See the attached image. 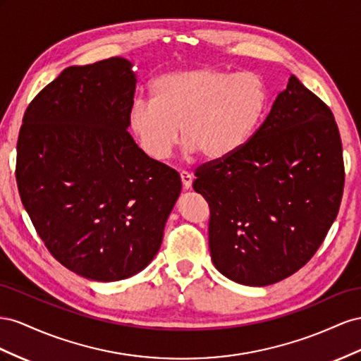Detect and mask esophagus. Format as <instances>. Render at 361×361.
I'll list each match as a JSON object with an SVG mask.
<instances>
[{"label": "esophagus", "instance_id": "esophagus-1", "mask_svg": "<svg viewBox=\"0 0 361 361\" xmlns=\"http://www.w3.org/2000/svg\"><path fill=\"white\" fill-rule=\"evenodd\" d=\"M180 177H181L183 188L184 189H190L192 188V181H193L192 175L189 172H186V171H183V172H180Z\"/></svg>", "mask_w": 361, "mask_h": 361}]
</instances>
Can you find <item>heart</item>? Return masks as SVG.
Masks as SVG:
<instances>
[{"instance_id": "b5f03b06", "label": "heart", "mask_w": 361, "mask_h": 361, "mask_svg": "<svg viewBox=\"0 0 361 361\" xmlns=\"http://www.w3.org/2000/svg\"><path fill=\"white\" fill-rule=\"evenodd\" d=\"M151 102L137 101L128 127L140 149L166 160L183 140L190 152L219 161L250 142L264 115L267 89L254 72L198 68L169 72L151 85Z\"/></svg>"}]
</instances>
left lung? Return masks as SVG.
Wrapping results in <instances>:
<instances>
[{
	"mask_svg": "<svg viewBox=\"0 0 361 361\" xmlns=\"http://www.w3.org/2000/svg\"><path fill=\"white\" fill-rule=\"evenodd\" d=\"M213 264L245 286L284 280L312 259L341 207L345 166L333 111L295 75L234 156L202 164Z\"/></svg>",
	"mask_w": 361,
	"mask_h": 361,
	"instance_id": "1",
	"label": "left lung"
}]
</instances>
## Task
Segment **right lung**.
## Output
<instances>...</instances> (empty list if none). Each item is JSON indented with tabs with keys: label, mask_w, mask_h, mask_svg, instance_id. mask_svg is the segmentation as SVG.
<instances>
[{
	"label": "right lung",
	"mask_w": 361,
	"mask_h": 361,
	"mask_svg": "<svg viewBox=\"0 0 361 361\" xmlns=\"http://www.w3.org/2000/svg\"><path fill=\"white\" fill-rule=\"evenodd\" d=\"M136 75L110 57L69 66L30 102L19 130L20 201L54 259L94 281L140 272L181 192L128 128Z\"/></svg>",
	"instance_id": "add662e5"
}]
</instances>
